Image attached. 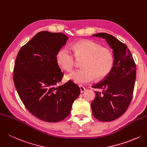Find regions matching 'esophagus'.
Masks as SVG:
<instances>
[{
  "mask_svg": "<svg viewBox=\"0 0 147 147\" xmlns=\"http://www.w3.org/2000/svg\"><path fill=\"white\" fill-rule=\"evenodd\" d=\"M80 90H81V93H83V92H85L86 88L83 87V85H80Z\"/></svg>",
  "mask_w": 147,
  "mask_h": 147,
  "instance_id": "obj_1",
  "label": "esophagus"
}]
</instances>
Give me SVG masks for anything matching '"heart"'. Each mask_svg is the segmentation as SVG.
<instances>
[{"instance_id": "heart-1", "label": "heart", "mask_w": 147, "mask_h": 147, "mask_svg": "<svg viewBox=\"0 0 147 147\" xmlns=\"http://www.w3.org/2000/svg\"><path fill=\"white\" fill-rule=\"evenodd\" d=\"M74 54L67 48L57 52L56 60L64 69L71 71L76 59H83L82 69L72 72L66 79L78 84H85L97 80L105 78L110 73L114 64V55L110 48L105 47L90 40L76 42L73 46Z\"/></svg>"}]
</instances>
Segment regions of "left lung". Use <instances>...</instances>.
I'll return each instance as SVG.
<instances>
[{
    "mask_svg": "<svg viewBox=\"0 0 147 147\" xmlns=\"http://www.w3.org/2000/svg\"><path fill=\"white\" fill-rule=\"evenodd\" d=\"M102 37L113 49L114 64L110 73L92 86L101 89L96 91V98L91 103L92 114L100 121L114 120L125 113L133 96L136 67L127 46L107 33L92 35Z\"/></svg>",
    "mask_w": 147,
    "mask_h": 147,
    "instance_id": "left-lung-1",
    "label": "left lung"
}]
</instances>
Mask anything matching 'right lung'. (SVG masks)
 <instances>
[{
	"label": "right lung",
	"instance_id": "obj_1",
	"mask_svg": "<svg viewBox=\"0 0 147 147\" xmlns=\"http://www.w3.org/2000/svg\"><path fill=\"white\" fill-rule=\"evenodd\" d=\"M68 37L65 34L41 31L20 48L13 69V81L20 99L34 116L57 122L70 114L80 94L71 80L57 87L64 73L56 60Z\"/></svg>",
	"mask_w": 147,
	"mask_h": 147
}]
</instances>
